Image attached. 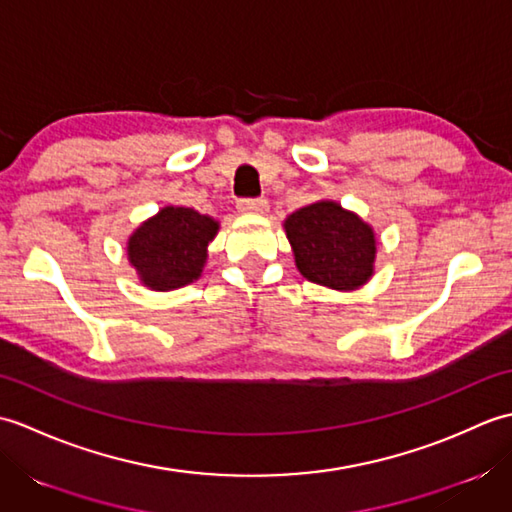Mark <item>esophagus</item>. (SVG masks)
<instances>
[{"mask_svg": "<svg viewBox=\"0 0 512 512\" xmlns=\"http://www.w3.org/2000/svg\"><path fill=\"white\" fill-rule=\"evenodd\" d=\"M237 211L244 215H262L268 211V202L257 198V200H239L237 202Z\"/></svg>", "mask_w": 512, "mask_h": 512, "instance_id": "obj_1", "label": "esophagus"}]
</instances>
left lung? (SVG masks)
<instances>
[{"instance_id": "8db88e82", "label": "left lung", "mask_w": 512, "mask_h": 512, "mask_svg": "<svg viewBox=\"0 0 512 512\" xmlns=\"http://www.w3.org/2000/svg\"><path fill=\"white\" fill-rule=\"evenodd\" d=\"M299 273L312 284L352 292L374 277L376 233L361 215L317 200L284 220Z\"/></svg>"}]
</instances>
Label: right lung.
Returning a JSON list of instances; mask_svg holds the SVG:
<instances>
[{
    "label": "right lung",
    "instance_id": "obj_1",
    "mask_svg": "<svg viewBox=\"0 0 512 512\" xmlns=\"http://www.w3.org/2000/svg\"><path fill=\"white\" fill-rule=\"evenodd\" d=\"M217 231L220 222L211 215L187 206H165L129 235V266L149 290L184 288L202 277Z\"/></svg>",
    "mask_w": 512,
    "mask_h": 512
}]
</instances>
